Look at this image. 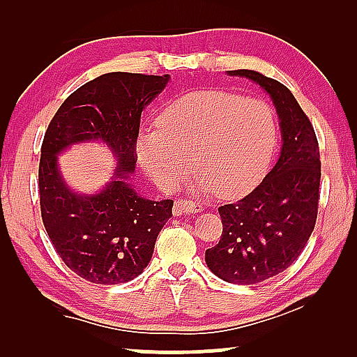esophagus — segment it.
Masks as SVG:
<instances>
[{"label": "esophagus", "mask_w": 357, "mask_h": 357, "mask_svg": "<svg viewBox=\"0 0 357 357\" xmlns=\"http://www.w3.org/2000/svg\"><path fill=\"white\" fill-rule=\"evenodd\" d=\"M204 207L195 200H189V199H178L176 204H174V213L176 215H183V213H197L202 212Z\"/></svg>", "instance_id": "obj_1"}]
</instances>
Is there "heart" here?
Instances as JSON below:
<instances>
[{
    "label": "heart",
    "instance_id": "b5f03b06",
    "mask_svg": "<svg viewBox=\"0 0 357 357\" xmlns=\"http://www.w3.org/2000/svg\"><path fill=\"white\" fill-rule=\"evenodd\" d=\"M158 126L139 134L135 153L167 192L183 185L192 155L194 188L236 197L264 176L278 140L277 118L265 100L227 90L188 93L165 109Z\"/></svg>",
    "mask_w": 357,
    "mask_h": 357
}]
</instances>
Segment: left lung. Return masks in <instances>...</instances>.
Returning <instances> with one entry per match:
<instances>
[{
  "instance_id": "1",
  "label": "left lung",
  "mask_w": 357,
  "mask_h": 357,
  "mask_svg": "<svg viewBox=\"0 0 357 357\" xmlns=\"http://www.w3.org/2000/svg\"><path fill=\"white\" fill-rule=\"evenodd\" d=\"M267 90L277 107L283 147L277 165L252 192L218 207L223 233L207 249L208 268L228 283L257 284L284 272L312 234L319 210L317 135L294 95L278 80L238 69Z\"/></svg>"
}]
</instances>
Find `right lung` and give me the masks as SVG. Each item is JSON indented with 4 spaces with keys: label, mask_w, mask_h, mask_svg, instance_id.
Returning a JSON list of instances; mask_svg holds the SVG:
<instances>
[{
    "label": "right lung",
    "mask_w": 357,
    "mask_h": 357,
    "mask_svg": "<svg viewBox=\"0 0 357 357\" xmlns=\"http://www.w3.org/2000/svg\"><path fill=\"white\" fill-rule=\"evenodd\" d=\"M168 79V74H103L69 95L45 132L38 165L45 229L68 268L90 283H126L142 273L158 233L173 217V200L144 199L128 183L137 162L140 114ZM95 138L119 157L117 178L100 195L77 196L61 179L56 155Z\"/></svg>",
    "instance_id": "add662e5"
}]
</instances>
